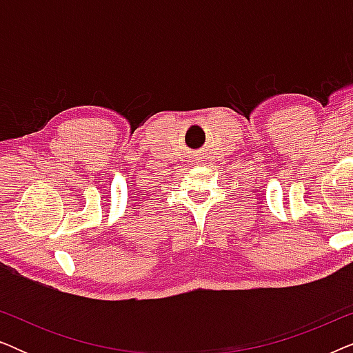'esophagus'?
Segmentation results:
<instances>
[{
	"instance_id": "1",
	"label": "esophagus",
	"mask_w": 353,
	"mask_h": 353,
	"mask_svg": "<svg viewBox=\"0 0 353 353\" xmlns=\"http://www.w3.org/2000/svg\"><path fill=\"white\" fill-rule=\"evenodd\" d=\"M194 159H196V162H197V161H199V159H201V157H194Z\"/></svg>"
}]
</instances>
